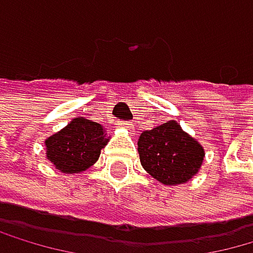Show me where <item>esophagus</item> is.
I'll return each mask as SVG.
<instances>
[{
  "mask_svg": "<svg viewBox=\"0 0 253 253\" xmlns=\"http://www.w3.org/2000/svg\"><path fill=\"white\" fill-rule=\"evenodd\" d=\"M119 125H120V126H124V128H126V129H129V131L133 129V124H131V122H119Z\"/></svg>",
  "mask_w": 253,
  "mask_h": 253,
  "instance_id": "1",
  "label": "esophagus"
}]
</instances>
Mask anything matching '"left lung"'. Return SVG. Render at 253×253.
Listing matches in <instances>:
<instances>
[{
  "label": "left lung",
  "mask_w": 253,
  "mask_h": 253,
  "mask_svg": "<svg viewBox=\"0 0 253 253\" xmlns=\"http://www.w3.org/2000/svg\"><path fill=\"white\" fill-rule=\"evenodd\" d=\"M142 168L165 185L190 180L201 168L204 149L176 120L142 131L137 141Z\"/></svg>",
  "instance_id": "obj_1"
}]
</instances>
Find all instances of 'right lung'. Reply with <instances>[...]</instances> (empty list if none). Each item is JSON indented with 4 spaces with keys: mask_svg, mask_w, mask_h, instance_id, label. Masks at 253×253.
<instances>
[{
    "mask_svg": "<svg viewBox=\"0 0 253 253\" xmlns=\"http://www.w3.org/2000/svg\"><path fill=\"white\" fill-rule=\"evenodd\" d=\"M107 142L109 139L101 125L76 117L58 133L47 137L45 157L61 172H82L96 163Z\"/></svg>",
    "mask_w": 253,
    "mask_h": 253,
    "instance_id": "right-lung-1",
    "label": "right lung"
}]
</instances>
